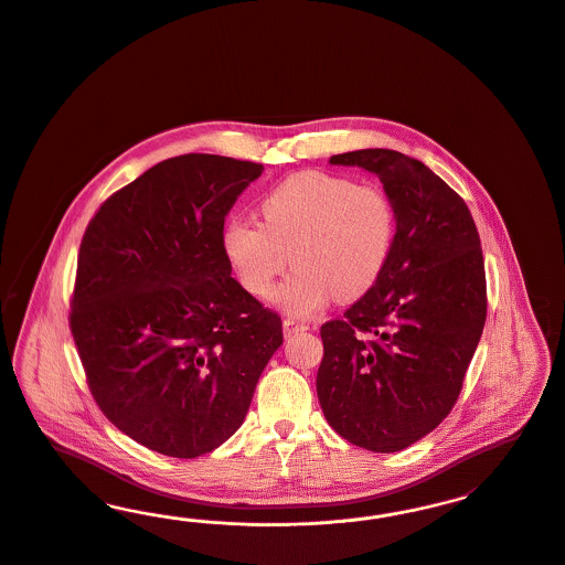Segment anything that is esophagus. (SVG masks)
I'll use <instances>...</instances> for the list:
<instances>
[{
    "label": "esophagus",
    "mask_w": 565,
    "mask_h": 565,
    "mask_svg": "<svg viewBox=\"0 0 565 565\" xmlns=\"http://www.w3.org/2000/svg\"><path fill=\"white\" fill-rule=\"evenodd\" d=\"M305 330H309V326L305 321H298L294 317H286L284 319V334L286 337H292L296 332H305Z\"/></svg>",
    "instance_id": "obj_1"
}]
</instances>
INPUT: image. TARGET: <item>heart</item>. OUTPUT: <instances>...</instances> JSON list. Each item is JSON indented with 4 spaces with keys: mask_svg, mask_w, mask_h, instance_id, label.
<instances>
[{
    "mask_svg": "<svg viewBox=\"0 0 565 565\" xmlns=\"http://www.w3.org/2000/svg\"><path fill=\"white\" fill-rule=\"evenodd\" d=\"M263 225L235 218L223 231L226 260L254 296L273 292L288 316L311 317L334 296L355 300L381 279L395 244V205L383 186L302 170L260 202Z\"/></svg>",
    "mask_w": 565,
    "mask_h": 565,
    "instance_id": "obj_1",
    "label": "heart"
}]
</instances>
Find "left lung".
Instances as JSON below:
<instances>
[{"instance_id": "8db88e82", "label": "left lung", "mask_w": 565, "mask_h": 565, "mask_svg": "<svg viewBox=\"0 0 565 565\" xmlns=\"http://www.w3.org/2000/svg\"><path fill=\"white\" fill-rule=\"evenodd\" d=\"M376 174L395 205L391 258L372 290L321 326L317 397L330 427L370 451H399L456 404L488 298L481 242L465 200L391 149L332 156Z\"/></svg>"}]
</instances>
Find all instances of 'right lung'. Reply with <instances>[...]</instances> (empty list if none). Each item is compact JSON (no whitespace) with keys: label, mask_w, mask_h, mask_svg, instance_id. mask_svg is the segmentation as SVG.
Returning <instances> with one entry per match:
<instances>
[{"label":"right lung","mask_w":565,"mask_h":565,"mask_svg":"<svg viewBox=\"0 0 565 565\" xmlns=\"http://www.w3.org/2000/svg\"><path fill=\"white\" fill-rule=\"evenodd\" d=\"M263 163L166 159L98 207L84 233L71 334L92 397L149 450L198 458L242 427L281 347V317L231 277L225 216Z\"/></svg>","instance_id":"obj_1"}]
</instances>
